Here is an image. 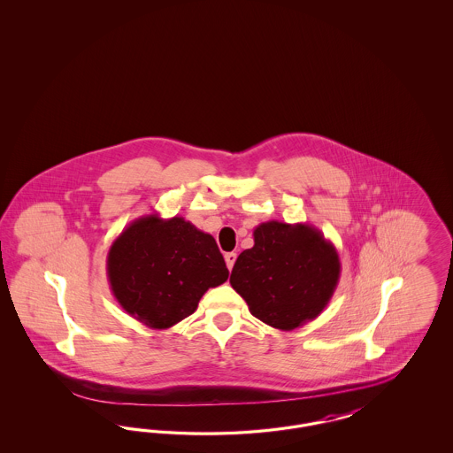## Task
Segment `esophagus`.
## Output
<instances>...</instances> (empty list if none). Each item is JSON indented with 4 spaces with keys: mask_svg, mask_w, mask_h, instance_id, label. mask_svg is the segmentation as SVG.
<instances>
[{
    "mask_svg": "<svg viewBox=\"0 0 453 453\" xmlns=\"http://www.w3.org/2000/svg\"><path fill=\"white\" fill-rule=\"evenodd\" d=\"M226 265H227V268L229 270H233V266H234V263H236L237 255L236 253H226Z\"/></svg>",
    "mask_w": 453,
    "mask_h": 453,
    "instance_id": "obj_1",
    "label": "esophagus"
}]
</instances>
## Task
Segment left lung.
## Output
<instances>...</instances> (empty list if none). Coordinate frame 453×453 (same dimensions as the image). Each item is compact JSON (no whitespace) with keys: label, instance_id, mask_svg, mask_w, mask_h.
<instances>
[{"label":"left lung","instance_id":"1","mask_svg":"<svg viewBox=\"0 0 453 453\" xmlns=\"http://www.w3.org/2000/svg\"><path fill=\"white\" fill-rule=\"evenodd\" d=\"M253 237L255 246L237 257L229 280L250 312L281 331L316 319L340 281L334 244L302 222H261Z\"/></svg>","mask_w":453,"mask_h":453}]
</instances>
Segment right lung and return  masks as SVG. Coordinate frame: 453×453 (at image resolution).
I'll use <instances>...</instances> for the list:
<instances>
[{
	"instance_id": "1",
	"label": "right lung",
	"mask_w": 453,
	"mask_h": 453,
	"mask_svg": "<svg viewBox=\"0 0 453 453\" xmlns=\"http://www.w3.org/2000/svg\"><path fill=\"white\" fill-rule=\"evenodd\" d=\"M107 275L120 307L151 329H168L227 280L216 239L183 217L142 216L111 242Z\"/></svg>"
}]
</instances>
